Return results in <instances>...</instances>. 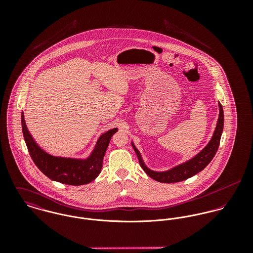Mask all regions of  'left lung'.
Wrapping results in <instances>:
<instances>
[{"instance_id":"left-lung-1","label":"left lung","mask_w":253,"mask_h":253,"mask_svg":"<svg viewBox=\"0 0 253 253\" xmlns=\"http://www.w3.org/2000/svg\"><path fill=\"white\" fill-rule=\"evenodd\" d=\"M218 106H219V116H218V120H217L216 127L214 129V132H213L212 137L210 140V142L194 158L190 159L189 161L180 164L169 170L155 171V170L150 169L145 165L143 159H142L139 151L135 147V145L133 144V142H131L133 150L135 151V153L137 155L140 167L144 169L145 172L151 178H153L154 180L158 181V182L175 183V182L186 180V179L194 176L195 174L199 173L200 171H202L211 162V160L215 156L217 149H218L219 143H220V139H221V135H222V131H223V126H224V112H223V108H222V105L220 104V102H218Z\"/></svg>"}]
</instances>
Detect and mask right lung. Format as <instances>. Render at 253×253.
Instances as JSON below:
<instances>
[{
    "mask_svg": "<svg viewBox=\"0 0 253 253\" xmlns=\"http://www.w3.org/2000/svg\"><path fill=\"white\" fill-rule=\"evenodd\" d=\"M21 125L28 152L37 168L51 180L74 186L88 184L99 175L111 137L118 131L115 127L103 133L86 159H74L51 156L39 147L26 126L23 112Z\"/></svg>",
    "mask_w": 253,
    "mask_h": 253,
    "instance_id": "right-lung-1",
    "label": "right lung"
}]
</instances>
